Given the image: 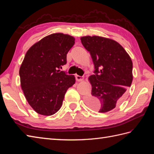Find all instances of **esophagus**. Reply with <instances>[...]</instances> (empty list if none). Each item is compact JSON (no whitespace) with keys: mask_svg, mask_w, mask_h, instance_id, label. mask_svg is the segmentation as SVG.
<instances>
[{"mask_svg":"<svg viewBox=\"0 0 154 154\" xmlns=\"http://www.w3.org/2000/svg\"><path fill=\"white\" fill-rule=\"evenodd\" d=\"M75 79H76L77 81H82L83 80V77H81V76H79V75H75Z\"/></svg>","mask_w":154,"mask_h":154,"instance_id":"34e87169","label":"esophagus"}]
</instances>
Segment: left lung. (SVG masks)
Returning a JSON list of instances; mask_svg holds the SVG:
<instances>
[{
	"mask_svg": "<svg viewBox=\"0 0 154 154\" xmlns=\"http://www.w3.org/2000/svg\"><path fill=\"white\" fill-rule=\"evenodd\" d=\"M81 43L89 52L94 66L89 80L92 85L85 101L99 112L114 109L125 97L132 82V61L118 42L100 36H84Z\"/></svg>",
	"mask_w": 154,
	"mask_h": 154,
	"instance_id": "obj_1",
	"label": "left lung"
}]
</instances>
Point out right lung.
I'll use <instances>...</instances> for the list:
<instances>
[{
	"label": "right lung",
	"instance_id": "obj_1",
	"mask_svg": "<svg viewBox=\"0 0 154 154\" xmlns=\"http://www.w3.org/2000/svg\"><path fill=\"white\" fill-rule=\"evenodd\" d=\"M75 44L69 35H49L34 44L20 68L22 89L29 104L44 116L57 112L65 94L75 83L73 75L60 69L67 63V54Z\"/></svg>",
	"mask_w": 154,
	"mask_h": 154
}]
</instances>
